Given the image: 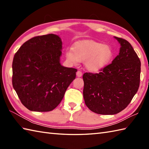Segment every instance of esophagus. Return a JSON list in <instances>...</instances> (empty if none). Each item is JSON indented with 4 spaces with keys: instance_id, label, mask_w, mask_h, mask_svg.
Here are the masks:
<instances>
[{
    "instance_id": "34e87169",
    "label": "esophagus",
    "mask_w": 149,
    "mask_h": 149,
    "mask_svg": "<svg viewBox=\"0 0 149 149\" xmlns=\"http://www.w3.org/2000/svg\"><path fill=\"white\" fill-rule=\"evenodd\" d=\"M76 75L77 77H82V75H83V73H82V72L81 71H77L76 73Z\"/></svg>"
}]
</instances>
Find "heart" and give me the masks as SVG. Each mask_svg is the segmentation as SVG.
<instances>
[{"label":"heart","instance_id":"obj_1","mask_svg":"<svg viewBox=\"0 0 149 149\" xmlns=\"http://www.w3.org/2000/svg\"><path fill=\"white\" fill-rule=\"evenodd\" d=\"M66 57L74 65L84 62L85 68L92 73L99 72L109 64L114 57L111 47L94 41L75 43L72 49L66 52Z\"/></svg>","mask_w":149,"mask_h":149}]
</instances>
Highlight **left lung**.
I'll return each mask as SVG.
<instances>
[{"mask_svg": "<svg viewBox=\"0 0 149 149\" xmlns=\"http://www.w3.org/2000/svg\"><path fill=\"white\" fill-rule=\"evenodd\" d=\"M119 54L99 73H85L83 97L91 111L115 115L131 102L140 86L141 62L131 43L115 37Z\"/></svg>", "mask_w": 149, "mask_h": 149, "instance_id": "left-lung-1", "label": "left lung"}]
</instances>
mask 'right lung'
Instances as JSON below:
<instances>
[{
	"instance_id": "right-lung-1",
	"label": "right lung",
	"mask_w": 149,
	"mask_h": 149,
	"mask_svg": "<svg viewBox=\"0 0 149 149\" xmlns=\"http://www.w3.org/2000/svg\"><path fill=\"white\" fill-rule=\"evenodd\" d=\"M62 42L56 34L35 36L25 42L13 60L12 84L30 111L55 109L76 76L77 69L60 64Z\"/></svg>"
}]
</instances>
